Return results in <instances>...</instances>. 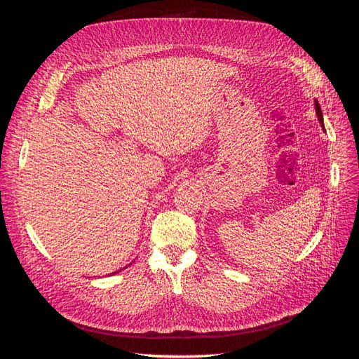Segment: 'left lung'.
<instances>
[{"mask_svg": "<svg viewBox=\"0 0 359 359\" xmlns=\"http://www.w3.org/2000/svg\"><path fill=\"white\" fill-rule=\"evenodd\" d=\"M314 109H316V115H318V119H319L320 126L323 127V115H322V109H320V106H319L318 100H314ZM323 128H325V127H323Z\"/></svg>", "mask_w": 359, "mask_h": 359, "instance_id": "1", "label": "left lung"}]
</instances>
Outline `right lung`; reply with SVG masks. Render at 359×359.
Segmentation results:
<instances>
[{"label":"right lung","instance_id":"right-lung-1","mask_svg":"<svg viewBox=\"0 0 359 359\" xmlns=\"http://www.w3.org/2000/svg\"><path fill=\"white\" fill-rule=\"evenodd\" d=\"M119 271H121V269H119ZM116 273H118V271H116ZM116 273H112V274H116Z\"/></svg>","mask_w":359,"mask_h":359}]
</instances>
